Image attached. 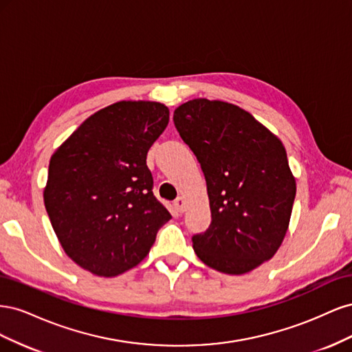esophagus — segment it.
Listing matches in <instances>:
<instances>
[{"mask_svg":"<svg viewBox=\"0 0 352 352\" xmlns=\"http://www.w3.org/2000/svg\"><path fill=\"white\" fill-rule=\"evenodd\" d=\"M175 208H176L177 212H184V211L186 210V201H185L182 197L176 198V201H175Z\"/></svg>","mask_w":352,"mask_h":352,"instance_id":"34e87169","label":"esophagus"}]
</instances>
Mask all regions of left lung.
Masks as SVG:
<instances>
[{"label": "left lung", "instance_id": "8db88e82", "mask_svg": "<svg viewBox=\"0 0 352 352\" xmlns=\"http://www.w3.org/2000/svg\"><path fill=\"white\" fill-rule=\"evenodd\" d=\"M173 122L206 176L211 225L192 238L208 267L243 274L270 260L289 228L295 177L278 136L235 104L190 100Z\"/></svg>", "mask_w": 352, "mask_h": 352}]
</instances>
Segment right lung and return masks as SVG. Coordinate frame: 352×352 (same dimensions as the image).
Returning <instances> with one entry per match:
<instances>
[{
    "label": "right lung",
    "mask_w": 352,
    "mask_h": 352,
    "mask_svg": "<svg viewBox=\"0 0 352 352\" xmlns=\"http://www.w3.org/2000/svg\"><path fill=\"white\" fill-rule=\"evenodd\" d=\"M168 123L154 101H119L88 117L51 155L44 204L82 269L113 278L140 264L172 216L153 194L146 154Z\"/></svg>",
    "instance_id": "1"
}]
</instances>
